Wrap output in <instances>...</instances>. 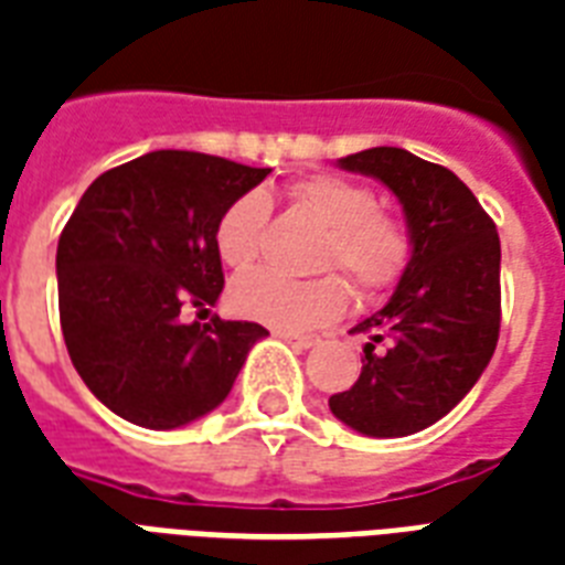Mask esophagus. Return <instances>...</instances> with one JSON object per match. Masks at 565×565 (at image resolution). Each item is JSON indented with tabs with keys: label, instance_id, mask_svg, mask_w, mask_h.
I'll use <instances>...</instances> for the list:
<instances>
[{
	"label": "esophagus",
	"instance_id": "obj_1",
	"mask_svg": "<svg viewBox=\"0 0 565 565\" xmlns=\"http://www.w3.org/2000/svg\"><path fill=\"white\" fill-rule=\"evenodd\" d=\"M275 337H281V340L292 343L296 349H313V345L319 343V340H313V337H296V334H290V331H275Z\"/></svg>",
	"mask_w": 565,
	"mask_h": 565
}]
</instances>
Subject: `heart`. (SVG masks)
<instances>
[{
	"instance_id": "1",
	"label": "heart",
	"mask_w": 565,
	"mask_h": 565,
	"mask_svg": "<svg viewBox=\"0 0 565 565\" xmlns=\"http://www.w3.org/2000/svg\"><path fill=\"white\" fill-rule=\"evenodd\" d=\"M292 202L328 225L322 266H340L366 292L393 287L411 260V234L390 213L377 211L366 184L343 175L317 172L290 184ZM269 199L248 190L220 213L216 252L231 269H248L264 252ZM349 292L337 275L317 281H296L275 269H255L231 287V305L239 317L278 331H310L343 313Z\"/></svg>"
}]
</instances>
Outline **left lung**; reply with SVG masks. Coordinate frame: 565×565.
Listing matches in <instances>:
<instances>
[{"mask_svg": "<svg viewBox=\"0 0 565 565\" xmlns=\"http://www.w3.org/2000/svg\"><path fill=\"white\" fill-rule=\"evenodd\" d=\"M340 167L377 179L402 202L411 260L370 334L363 370L328 398L366 437H407L443 419L487 370L501 326V243L475 193L439 163L375 146Z\"/></svg>", "mask_w": 565, "mask_h": 565, "instance_id": "8db88e82", "label": "left lung"}]
</instances>
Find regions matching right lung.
Segmentation results:
<instances>
[{
    "label": "right lung",
    "instance_id": "obj_1",
    "mask_svg": "<svg viewBox=\"0 0 565 565\" xmlns=\"http://www.w3.org/2000/svg\"><path fill=\"white\" fill-rule=\"evenodd\" d=\"M269 170L161 149L102 172L57 239V308L75 372L131 425L172 430L225 402L257 322H184L222 292L216 220Z\"/></svg>",
    "mask_w": 565,
    "mask_h": 565
}]
</instances>
